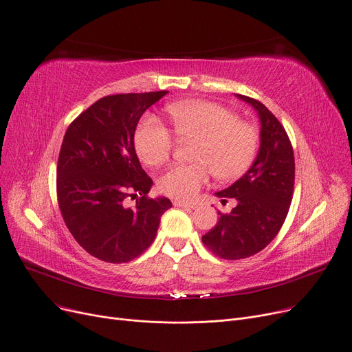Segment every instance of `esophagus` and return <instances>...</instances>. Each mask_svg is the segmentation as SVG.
<instances>
[{"instance_id":"34e87169","label":"esophagus","mask_w":352,"mask_h":352,"mask_svg":"<svg viewBox=\"0 0 352 352\" xmlns=\"http://www.w3.org/2000/svg\"><path fill=\"white\" fill-rule=\"evenodd\" d=\"M173 204H174V207H182V208H195L197 207L195 202H187V201H181V199H174Z\"/></svg>"}]
</instances>
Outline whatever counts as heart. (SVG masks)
I'll list each match as a JSON object with an SVG mask.
<instances>
[{"mask_svg":"<svg viewBox=\"0 0 352 352\" xmlns=\"http://www.w3.org/2000/svg\"><path fill=\"white\" fill-rule=\"evenodd\" d=\"M166 113L179 138L195 141V164H175L165 170L158 178L162 194L191 199L211 174L219 181H234L252 165L260 148V131L252 122L236 118L230 108L210 101H184L171 104ZM134 145L144 164L157 166L170 158L174 141L170 129L148 114L135 129Z\"/></svg>","mask_w":352,"mask_h":352,"instance_id":"1","label":"heart"}]
</instances>
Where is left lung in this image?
Instances as JSON below:
<instances>
[{"label":"left lung","mask_w":352,"mask_h":352,"mask_svg":"<svg viewBox=\"0 0 352 352\" xmlns=\"http://www.w3.org/2000/svg\"><path fill=\"white\" fill-rule=\"evenodd\" d=\"M251 104L261 121V146L251 168L231 187L217 192L223 204L235 199L228 214L218 211V223L202 243L223 260H243L263 251L280 232L294 194L295 161L289 137L283 124L258 100Z\"/></svg>","instance_id":"1"}]
</instances>
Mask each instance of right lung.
I'll return each instance as SVG.
<instances>
[{
	"instance_id": "right-lung-1",
	"label": "right lung",
	"mask_w": 352,
	"mask_h": 352,
	"mask_svg": "<svg viewBox=\"0 0 352 352\" xmlns=\"http://www.w3.org/2000/svg\"><path fill=\"white\" fill-rule=\"evenodd\" d=\"M166 91L107 96L67 128L57 165L64 223L92 256L111 264L134 260L150 247L168 198H150L153 179L141 168L134 133L141 116ZM140 197L131 209L128 196Z\"/></svg>"
}]
</instances>
